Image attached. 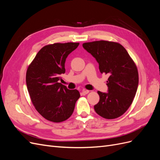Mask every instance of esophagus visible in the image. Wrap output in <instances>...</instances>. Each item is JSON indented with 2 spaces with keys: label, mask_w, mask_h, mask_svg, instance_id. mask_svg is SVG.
<instances>
[{
  "label": "esophagus",
  "mask_w": 160,
  "mask_h": 160,
  "mask_svg": "<svg viewBox=\"0 0 160 160\" xmlns=\"http://www.w3.org/2000/svg\"><path fill=\"white\" fill-rule=\"evenodd\" d=\"M89 93V90H83L82 91V94H83V95H87L88 93Z\"/></svg>",
  "instance_id": "esophagus-1"
}]
</instances>
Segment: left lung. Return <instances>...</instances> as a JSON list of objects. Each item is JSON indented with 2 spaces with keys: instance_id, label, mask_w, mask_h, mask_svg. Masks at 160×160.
Masks as SVG:
<instances>
[{
  "instance_id": "left-lung-1",
  "label": "left lung",
  "mask_w": 160,
  "mask_h": 160,
  "mask_svg": "<svg viewBox=\"0 0 160 160\" xmlns=\"http://www.w3.org/2000/svg\"><path fill=\"white\" fill-rule=\"evenodd\" d=\"M84 49L99 63L101 73L109 75L108 93L99 91V101L94 106L95 112L108 119L118 118L132 105L139 83L137 66L126 49L117 42L96 41L84 42Z\"/></svg>"
}]
</instances>
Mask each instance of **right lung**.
I'll list each match as a JSON object with an SVG mask.
<instances>
[{
	"mask_svg": "<svg viewBox=\"0 0 160 160\" xmlns=\"http://www.w3.org/2000/svg\"><path fill=\"white\" fill-rule=\"evenodd\" d=\"M79 42H57L43 47L37 52L26 73L30 98L39 114L50 122L59 123L73 113L78 90H69L59 83L65 73L67 56L77 49Z\"/></svg>",
	"mask_w": 160,
	"mask_h": 160,
	"instance_id": "add662e5",
	"label": "right lung"
}]
</instances>
